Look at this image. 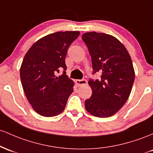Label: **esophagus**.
I'll return each mask as SVG.
<instances>
[{"label": "esophagus", "mask_w": 153, "mask_h": 153, "mask_svg": "<svg viewBox=\"0 0 153 153\" xmlns=\"http://www.w3.org/2000/svg\"><path fill=\"white\" fill-rule=\"evenodd\" d=\"M76 84L78 87H80V86L87 85V82L86 79H76Z\"/></svg>", "instance_id": "34e87169"}]
</instances>
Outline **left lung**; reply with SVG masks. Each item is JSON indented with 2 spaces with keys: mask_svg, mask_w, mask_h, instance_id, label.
Instances as JSON below:
<instances>
[{
  "mask_svg": "<svg viewBox=\"0 0 153 153\" xmlns=\"http://www.w3.org/2000/svg\"><path fill=\"white\" fill-rule=\"evenodd\" d=\"M82 38L92 58L93 74H102L99 79L89 80L92 94L85 100V108L96 117H110L122 108L131 93L135 78L131 57L112 35L91 32Z\"/></svg>",
  "mask_w": 153,
  "mask_h": 153,
  "instance_id": "obj_1",
  "label": "left lung"
}]
</instances>
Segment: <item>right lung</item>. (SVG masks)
Instances as JSON below:
<instances>
[{
	"mask_svg": "<svg viewBox=\"0 0 153 153\" xmlns=\"http://www.w3.org/2000/svg\"><path fill=\"white\" fill-rule=\"evenodd\" d=\"M79 31H66L50 34L31 46L26 53L20 78L29 102L37 114L45 117L56 116L63 112L74 82L63 71L66 70L65 58L68 47L79 35Z\"/></svg>",
	"mask_w": 153,
	"mask_h": 153,
	"instance_id": "1",
	"label": "right lung"
}]
</instances>
